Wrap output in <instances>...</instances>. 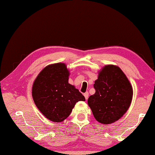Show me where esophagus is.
<instances>
[{"label":"esophagus","instance_id":"34e87169","mask_svg":"<svg viewBox=\"0 0 155 155\" xmlns=\"http://www.w3.org/2000/svg\"><path fill=\"white\" fill-rule=\"evenodd\" d=\"M84 96H85V99L86 100H87V98H88V97H89V93L87 92H85V94H84Z\"/></svg>","mask_w":155,"mask_h":155}]
</instances>
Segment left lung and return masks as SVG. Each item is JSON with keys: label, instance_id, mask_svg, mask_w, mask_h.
<instances>
[{"label": "left lung", "instance_id": "1", "mask_svg": "<svg viewBox=\"0 0 155 155\" xmlns=\"http://www.w3.org/2000/svg\"><path fill=\"white\" fill-rule=\"evenodd\" d=\"M94 87L96 92L89 97L87 103L98 122L111 124L127 111L132 101L133 87L118 66H104L98 73Z\"/></svg>", "mask_w": 155, "mask_h": 155}]
</instances>
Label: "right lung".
<instances>
[{
	"instance_id": "right-lung-1",
	"label": "right lung",
	"mask_w": 155,
	"mask_h": 155,
	"mask_svg": "<svg viewBox=\"0 0 155 155\" xmlns=\"http://www.w3.org/2000/svg\"><path fill=\"white\" fill-rule=\"evenodd\" d=\"M69 75L66 65L57 63L44 68L33 82L34 103L41 114L52 122L64 121L77 102L85 101L78 90L68 83Z\"/></svg>"
}]
</instances>
